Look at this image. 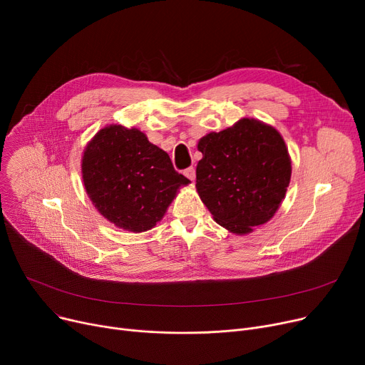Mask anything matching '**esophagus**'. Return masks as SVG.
<instances>
[{
    "mask_svg": "<svg viewBox=\"0 0 365 365\" xmlns=\"http://www.w3.org/2000/svg\"><path fill=\"white\" fill-rule=\"evenodd\" d=\"M185 176L189 179V180H195V168L194 167H189L185 170Z\"/></svg>",
    "mask_w": 365,
    "mask_h": 365,
    "instance_id": "esophagus-1",
    "label": "esophagus"
}]
</instances>
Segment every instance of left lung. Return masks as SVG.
<instances>
[{"label": "left lung", "mask_w": 365, "mask_h": 365, "mask_svg": "<svg viewBox=\"0 0 365 365\" xmlns=\"http://www.w3.org/2000/svg\"><path fill=\"white\" fill-rule=\"evenodd\" d=\"M197 192L216 223L247 235L269 222L285 198L292 158L279 131L255 118L198 142Z\"/></svg>", "instance_id": "1"}]
</instances>
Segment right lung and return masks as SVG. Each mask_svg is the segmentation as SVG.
<instances>
[{"label": "right lung", "mask_w": 365, "mask_h": 365, "mask_svg": "<svg viewBox=\"0 0 365 365\" xmlns=\"http://www.w3.org/2000/svg\"><path fill=\"white\" fill-rule=\"evenodd\" d=\"M81 173L96 210L128 232H146L165 215L179 189L190 182L168 153L136 127L109 124L87 143Z\"/></svg>", "instance_id": "add662e5"}]
</instances>
